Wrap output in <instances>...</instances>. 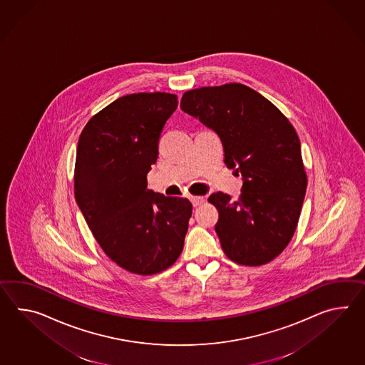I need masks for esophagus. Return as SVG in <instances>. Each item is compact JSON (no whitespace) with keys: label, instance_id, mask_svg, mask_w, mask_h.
<instances>
[{"label":"esophagus","instance_id":"obj_1","mask_svg":"<svg viewBox=\"0 0 365 365\" xmlns=\"http://www.w3.org/2000/svg\"><path fill=\"white\" fill-rule=\"evenodd\" d=\"M190 200H191L194 207H197V205H200V204L205 202V199H204L202 196H191V197H190Z\"/></svg>","mask_w":365,"mask_h":365}]
</instances>
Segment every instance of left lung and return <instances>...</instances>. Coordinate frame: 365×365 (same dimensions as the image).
<instances>
[{
  "label": "left lung",
  "instance_id": "1",
  "mask_svg": "<svg viewBox=\"0 0 365 365\" xmlns=\"http://www.w3.org/2000/svg\"><path fill=\"white\" fill-rule=\"evenodd\" d=\"M180 108L215 130L225 163L243 179L241 196L215 192V227L227 258L260 266L291 241L308 186L299 136L268 99L242 83L188 90Z\"/></svg>",
  "mask_w": 365,
  "mask_h": 365
}]
</instances>
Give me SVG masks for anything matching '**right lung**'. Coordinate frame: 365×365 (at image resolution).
<instances>
[{
  "label": "right lung",
  "instance_id": "1",
  "mask_svg": "<svg viewBox=\"0 0 365 365\" xmlns=\"http://www.w3.org/2000/svg\"><path fill=\"white\" fill-rule=\"evenodd\" d=\"M177 107L169 93L124 96L94 115L78 138L76 202L106 255L132 274H158L183 250L191 202L146 188Z\"/></svg>",
  "mask_w": 365,
  "mask_h": 365
}]
</instances>
